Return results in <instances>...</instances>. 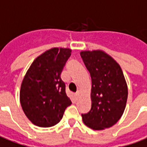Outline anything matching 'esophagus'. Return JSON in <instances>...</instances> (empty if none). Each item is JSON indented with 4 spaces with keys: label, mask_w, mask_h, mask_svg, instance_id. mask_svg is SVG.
Instances as JSON below:
<instances>
[{
    "label": "esophagus",
    "mask_w": 147,
    "mask_h": 147,
    "mask_svg": "<svg viewBox=\"0 0 147 147\" xmlns=\"http://www.w3.org/2000/svg\"><path fill=\"white\" fill-rule=\"evenodd\" d=\"M80 95V91H77V92L76 93V95H75V98H76V99H78V98H79Z\"/></svg>",
    "instance_id": "34e87169"
}]
</instances>
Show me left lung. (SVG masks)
Returning <instances> with one entry per match:
<instances>
[{"label":"left lung","instance_id":"obj_1","mask_svg":"<svg viewBox=\"0 0 147 147\" xmlns=\"http://www.w3.org/2000/svg\"><path fill=\"white\" fill-rule=\"evenodd\" d=\"M80 56L91 78V108L82 115L83 122L95 131L109 128L120 119L127 104L128 89L123 72L104 51H82Z\"/></svg>","mask_w":147,"mask_h":147}]
</instances>
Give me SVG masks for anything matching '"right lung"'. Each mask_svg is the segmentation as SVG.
Returning a JSON list of instances; mask_svg holds the SVG:
<instances>
[{"label":"right lung","instance_id":"right-lung-1","mask_svg":"<svg viewBox=\"0 0 147 147\" xmlns=\"http://www.w3.org/2000/svg\"><path fill=\"white\" fill-rule=\"evenodd\" d=\"M71 49L52 48L32 63L21 83L20 102L25 115L40 127L55 126L71 104L60 75Z\"/></svg>","mask_w":147,"mask_h":147}]
</instances>
